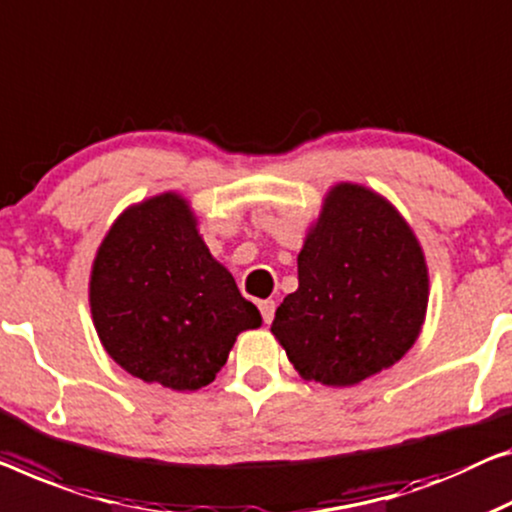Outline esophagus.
Here are the masks:
<instances>
[{"label": "esophagus", "instance_id": "34e87169", "mask_svg": "<svg viewBox=\"0 0 512 512\" xmlns=\"http://www.w3.org/2000/svg\"><path fill=\"white\" fill-rule=\"evenodd\" d=\"M259 312H262V319L266 324L273 322V317H276V301L266 299V301H259Z\"/></svg>", "mask_w": 512, "mask_h": 512}]
</instances>
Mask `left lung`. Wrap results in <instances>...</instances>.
I'll return each instance as SVG.
<instances>
[{"instance_id": "obj_1", "label": "left lung", "mask_w": 512, "mask_h": 512, "mask_svg": "<svg viewBox=\"0 0 512 512\" xmlns=\"http://www.w3.org/2000/svg\"><path fill=\"white\" fill-rule=\"evenodd\" d=\"M427 266L414 232L386 200L340 183L299 255V289L271 331L305 379L354 386L391 368L421 331Z\"/></svg>"}]
</instances>
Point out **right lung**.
<instances>
[{
    "instance_id": "1",
    "label": "right lung",
    "mask_w": 512,
    "mask_h": 512,
    "mask_svg": "<svg viewBox=\"0 0 512 512\" xmlns=\"http://www.w3.org/2000/svg\"><path fill=\"white\" fill-rule=\"evenodd\" d=\"M91 315L105 352L142 381L195 391L216 379L236 335L262 324L211 257L188 204L160 195L128 209L98 248Z\"/></svg>"
}]
</instances>
